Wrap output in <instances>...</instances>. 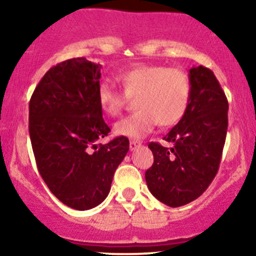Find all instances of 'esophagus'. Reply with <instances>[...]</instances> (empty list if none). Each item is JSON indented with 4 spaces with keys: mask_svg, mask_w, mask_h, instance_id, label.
Instances as JSON below:
<instances>
[{
    "mask_svg": "<svg viewBox=\"0 0 256 256\" xmlns=\"http://www.w3.org/2000/svg\"><path fill=\"white\" fill-rule=\"evenodd\" d=\"M142 146V143L140 142V140H130V150H136L138 146Z\"/></svg>",
    "mask_w": 256,
    "mask_h": 256,
    "instance_id": "esophagus-1",
    "label": "esophagus"
}]
</instances>
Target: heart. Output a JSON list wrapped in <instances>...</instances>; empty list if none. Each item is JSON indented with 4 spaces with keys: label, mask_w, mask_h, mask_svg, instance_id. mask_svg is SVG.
Here are the masks:
<instances>
[{
    "label": "heart",
    "mask_w": 256,
    "mask_h": 256,
    "mask_svg": "<svg viewBox=\"0 0 256 256\" xmlns=\"http://www.w3.org/2000/svg\"><path fill=\"white\" fill-rule=\"evenodd\" d=\"M122 91L107 82L98 85V102L104 113L116 116L134 98V113L114 125L118 136L140 138L148 134L155 125L168 128L186 113L192 95L189 76L179 68L164 64H137L116 76Z\"/></svg>",
    "instance_id": "1"
}]
</instances>
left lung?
Returning <instances> with one entry per match:
<instances>
[{
	"label": "left lung",
	"mask_w": 256,
	"mask_h": 256,
	"mask_svg": "<svg viewBox=\"0 0 256 256\" xmlns=\"http://www.w3.org/2000/svg\"><path fill=\"white\" fill-rule=\"evenodd\" d=\"M189 107L164 137L171 148L148 144L154 162L146 170L148 189L158 201L180 207L204 194L219 170L228 131V102L210 68L192 67Z\"/></svg>",
	"instance_id": "left-lung-1"
}]
</instances>
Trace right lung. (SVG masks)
<instances>
[{"mask_svg": "<svg viewBox=\"0 0 256 256\" xmlns=\"http://www.w3.org/2000/svg\"><path fill=\"white\" fill-rule=\"evenodd\" d=\"M101 64L76 58L52 66L28 104V132L46 186L73 210H86L107 198L114 172L128 152V137L107 144L110 126L98 102Z\"/></svg>", "mask_w": 256, "mask_h": 256, "instance_id": "1", "label": "right lung"}]
</instances>
